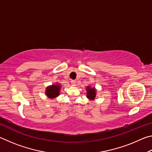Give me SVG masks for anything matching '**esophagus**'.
<instances>
[{
  "label": "esophagus",
  "mask_w": 152,
  "mask_h": 152,
  "mask_svg": "<svg viewBox=\"0 0 152 152\" xmlns=\"http://www.w3.org/2000/svg\"><path fill=\"white\" fill-rule=\"evenodd\" d=\"M71 84H72V85H75V84H76V81L75 80H71Z\"/></svg>",
  "instance_id": "obj_1"
}]
</instances>
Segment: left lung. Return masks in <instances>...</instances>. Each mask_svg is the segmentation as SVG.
<instances>
[{
	"mask_svg": "<svg viewBox=\"0 0 152 152\" xmlns=\"http://www.w3.org/2000/svg\"><path fill=\"white\" fill-rule=\"evenodd\" d=\"M86 97L90 101H93L96 95V89L95 87H92L91 86H88L86 87Z\"/></svg>",
	"mask_w": 152,
	"mask_h": 152,
	"instance_id": "left-lung-1",
	"label": "left lung"
}]
</instances>
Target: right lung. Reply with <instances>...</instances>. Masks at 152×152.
I'll use <instances>...</instances> for the list:
<instances>
[{"label":"right lung","instance_id":"obj_1","mask_svg":"<svg viewBox=\"0 0 152 152\" xmlns=\"http://www.w3.org/2000/svg\"><path fill=\"white\" fill-rule=\"evenodd\" d=\"M61 86V84L58 83V82L47 86L45 92V95L50 99H55L56 97L58 96L60 94Z\"/></svg>","mask_w":152,"mask_h":152}]
</instances>
